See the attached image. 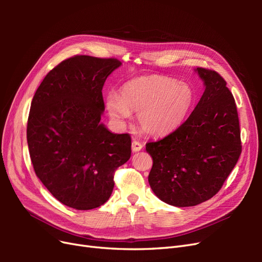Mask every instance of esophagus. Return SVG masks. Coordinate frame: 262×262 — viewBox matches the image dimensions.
I'll use <instances>...</instances> for the list:
<instances>
[{"mask_svg":"<svg viewBox=\"0 0 262 262\" xmlns=\"http://www.w3.org/2000/svg\"><path fill=\"white\" fill-rule=\"evenodd\" d=\"M132 152H139V150H141L142 148H143V144L140 143L139 141H132Z\"/></svg>","mask_w":262,"mask_h":262,"instance_id":"1","label":"esophagus"}]
</instances>
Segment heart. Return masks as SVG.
Here are the masks:
<instances>
[{
  "instance_id": "obj_1",
  "label": "heart",
  "mask_w": 262,
  "mask_h": 262,
  "mask_svg": "<svg viewBox=\"0 0 262 262\" xmlns=\"http://www.w3.org/2000/svg\"><path fill=\"white\" fill-rule=\"evenodd\" d=\"M194 102V92L188 84L165 76H140L122 84L119 96L110 93L105 99L109 116L123 123L138 112V122L150 136H162L185 120Z\"/></svg>"
}]
</instances>
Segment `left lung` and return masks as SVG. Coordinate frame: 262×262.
<instances>
[{
    "instance_id": "obj_1",
    "label": "left lung",
    "mask_w": 262,
    "mask_h": 262,
    "mask_svg": "<svg viewBox=\"0 0 262 262\" xmlns=\"http://www.w3.org/2000/svg\"><path fill=\"white\" fill-rule=\"evenodd\" d=\"M204 93L191 115L164 139L146 143L153 158L148 182L173 207H193L215 195L242 153L233 94L217 72L196 68Z\"/></svg>"
}]
</instances>
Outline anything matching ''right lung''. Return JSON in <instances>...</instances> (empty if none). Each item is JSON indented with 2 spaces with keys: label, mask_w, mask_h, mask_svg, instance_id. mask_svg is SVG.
Listing matches in <instances>:
<instances>
[{
  "label": "right lung",
  "mask_w": 262,
  "mask_h": 262,
  "mask_svg": "<svg viewBox=\"0 0 262 262\" xmlns=\"http://www.w3.org/2000/svg\"><path fill=\"white\" fill-rule=\"evenodd\" d=\"M117 59L75 55L46 75L31 101L27 143L37 177L67 207L91 210L112 195L114 175L131 156L128 133L100 122L102 87Z\"/></svg>",
  "instance_id": "right-lung-1"
}]
</instances>
